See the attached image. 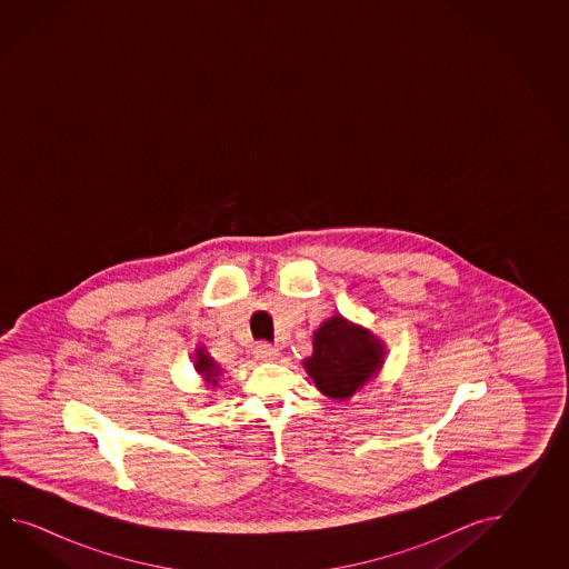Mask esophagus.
Masks as SVG:
<instances>
[{
	"instance_id": "obj_1",
	"label": "esophagus",
	"mask_w": 569,
	"mask_h": 569,
	"mask_svg": "<svg viewBox=\"0 0 569 569\" xmlns=\"http://www.w3.org/2000/svg\"><path fill=\"white\" fill-rule=\"evenodd\" d=\"M256 360H262V362H272L279 358V350L270 343H258L254 348Z\"/></svg>"
}]
</instances>
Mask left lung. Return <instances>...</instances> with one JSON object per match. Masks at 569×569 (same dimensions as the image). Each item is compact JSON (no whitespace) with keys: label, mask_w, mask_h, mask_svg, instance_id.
<instances>
[{"label":"left lung","mask_w":569,"mask_h":569,"mask_svg":"<svg viewBox=\"0 0 569 569\" xmlns=\"http://www.w3.org/2000/svg\"><path fill=\"white\" fill-rule=\"evenodd\" d=\"M385 360L382 339L343 315H333L315 329L313 353L302 366L321 395L343 402L375 380Z\"/></svg>","instance_id":"1"}]
</instances>
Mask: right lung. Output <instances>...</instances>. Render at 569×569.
Masks as SVG:
<instances>
[{"label":"right lung","instance_id":"add662e5","mask_svg":"<svg viewBox=\"0 0 569 569\" xmlns=\"http://www.w3.org/2000/svg\"><path fill=\"white\" fill-rule=\"evenodd\" d=\"M193 366L194 370H197V375L203 378L207 388L219 387V376L223 375V370H221V366L207 353L206 348H194Z\"/></svg>","mask_w":569,"mask_h":569}]
</instances>
